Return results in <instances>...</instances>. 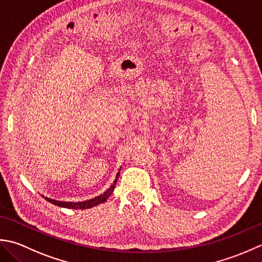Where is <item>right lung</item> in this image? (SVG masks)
<instances>
[{"label":"right lung","mask_w":262,"mask_h":262,"mask_svg":"<svg viewBox=\"0 0 262 262\" xmlns=\"http://www.w3.org/2000/svg\"><path fill=\"white\" fill-rule=\"evenodd\" d=\"M119 175H120V172L117 173L116 179L114 180V183L112 184V186L107 191H105L103 194L96 196V198H94V199H90V200H87V201H80V202L57 201L55 199L47 198V196H45V199L49 202H51V204H53V205L58 206V207H63V208H69V209H89V208L95 207V206H97L99 204H103V202H105L106 200L108 199V196L112 194V192H113L114 189H115V184L117 182V179H119ZM41 196H44V195H41Z\"/></svg>","instance_id":"1"}]
</instances>
